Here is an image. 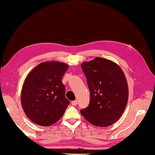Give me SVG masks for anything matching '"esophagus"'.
Instances as JSON below:
<instances>
[{
    "instance_id": "34e87169",
    "label": "esophagus",
    "mask_w": 155,
    "mask_h": 155,
    "mask_svg": "<svg viewBox=\"0 0 155 155\" xmlns=\"http://www.w3.org/2000/svg\"><path fill=\"white\" fill-rule=\"evenodd\" d=\"M77 104H78V101H77L76 100L72 101V105L76 106V105H77Z\"/></svg>"
}]
</instances>
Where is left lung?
Returning <instances> with one entry per match:
<instances>
[{"mask_svg": "<svg viewBox=\"0 0 155 155\" xmlns=\"http://www.w3.org/2000/svg\"><path fill=\"white\" fill-rule=\"evenodd\" d=\"M90 92L88 106L81 114L94 125L107 127L118 121L124 112L129 96L123 70L110 60L96 58L81 64Z\"/></svg>", "mask_w": 155, "mask_h": 155, "instance_id": "8db88e82", "label": "left lung"}]
</instances>
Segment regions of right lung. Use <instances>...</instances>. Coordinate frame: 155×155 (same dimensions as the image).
I'll return each instance as SVG.
<instances>
[{
  "label": "right lung",
  "instance_id": "obj_1",
  "mask_svg": "<svg viewBox=\"0 0 155 155\" xmlns=\"http://www.w3.org/2000/svg\"><path fill=\"white\" fill-rule=\"evenodd\" d=\"M68 65L46 61L37 65L26 78L21 91V105L28 118L48 127L61 118L70 101L65 97L62 78Z\"/></svg>",
  "mask_w": 155,
  "mask_h": 155
}]
</instances>
